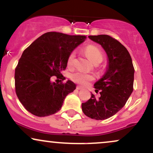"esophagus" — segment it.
Segmentation results:
<instances>
[{
	"label": "esophagus",
	"instance_id": "esophagus-1",
	"mask_svg": "<svg viewBox=\"0 0 153 153\" xmlns=\"http://www.w3.org/2000/svg\"><path fill=\"white\" fill-rule=\"evenodd\" d=\"M76 88L78 89V90H82V89H83V88L81 87V86H80V85H78V86L76 87Z\"/></svg>",
	"mask_w": 153,
	"mask_h": 153
}]
</instances>
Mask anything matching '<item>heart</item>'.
<instances>
[{
    "label": "heart",
    "mask_w": 153,
    "mask_h": 153,
    "mask_svg": "<svg viewBox=\"0 0 153 153\" xmlns=\"http://www.w3.org/2000/svg\"><path fill=\"white\" fill-rule=\"evenodd\" d=\"M85 53L87 55L88 58L90 59L91 62L94 63L96 61H102L103 54L101 51L94 45H88L84 49ZM75 54V52H72L68 58V65L72 66L74 64ZM71 79L73 81L81 85H86L91 80L94 79L92 75L86 74V73H81V72H76L71 75Z\"/></svg>",
    "instance_id": "b5f03b06"
}]
</instances>
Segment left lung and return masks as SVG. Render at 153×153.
<instances>
[{
    "label": "left lung",
    "instance_id": "1",
    "mask_svg": "<svg viewBox=\"0 0 153 153\" xmlns=\"http://www.w3.org/2000/svg\"><path fill=\"white\" fill-rule=\"evenodd\" d=\"M99 44L107 54L106 71L102 78L95 82L96 92L101 96L82 103V110L87 117L103 120L112 117L125 105L133 91L134 69L131 56L126 47L108 35L88 36Z\"/></svg>",
    "mask_w": 153,
    "mask_h": 153
}]
</instances>
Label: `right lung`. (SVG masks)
Returning a JSON list of instances; mask_svg holds the SVG:
<instances>
[{
  "instance_id": "add662e5",
  "label": "right lung",
  "mask_w": 153,
  "mask_h": 153,
  "mask_svg": "<svg viewBox=\"0 0 153 153\" xmlns=\"http://www.w3.org/2000/svg\"><path fill=\"white\" fill-rule=\"evenodd\" d=\"M86 39L81 35L47 32L23 52L15 70L16 93L28 111L47 117L60 110L67 95L76 88L71 80L58 83L52 76L64 80L69 55Z\"/></svg>"
}]
</instances>
